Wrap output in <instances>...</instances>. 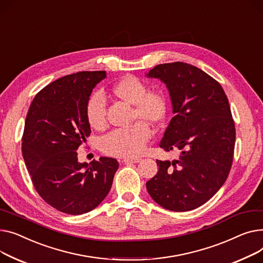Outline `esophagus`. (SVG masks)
Instances as JSON below:
<instances>
[{
	"mask_svg": "<svg viewBox=\"0 0 263 263\" xmlns=\"http://www.w3.org/2000/svg\"><path fill=\"white\" fill-rule=\"evenodd\" d=\"M140 160H141L140 158H124L122 160V162H124V163H138Z\"/></svg>",
	"mask_w": 263,
	"mask_h": 263,
	"instance_id": "esophagus-1",
	"label": "esophagus"
}]
</instances>
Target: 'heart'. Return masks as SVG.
I'll list each match as a JSON object with an SVG mask.
<instances>
[{
	"instance_id": "b5f03b06",
	"label": "heart",
	"mask_w": 263,
	"mask_h": 263,
	"mask_svg": "<svg viewBox=\"0 0 263 263\" xmlns=\"http://www.w3.org/2000/svg\"><path fill=\"white\" fill-rule=\"evenodd\" d=\"M112 93L119 100L133 105V120L138 121L128 128L112 130L101 139L100 148L106 155L132 158L144 149L152 137L146 122L159 125L167 114V100L159 90H148L147 85L135 76L122 77L112 86ZM88 124L97 130L106 127V106L100 93L92 95L86 104Z\"/></svg>"
}]
</instances>
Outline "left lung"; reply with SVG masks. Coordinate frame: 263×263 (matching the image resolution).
I'll return each mask as SVG.
<instances>
[{
    "instance_id": "obj_1",
    "label": "left lung",
    "mask_w": 263,
    "mask_h": 263,
    "mask_svg": "<svg viewBox=\"0 0 263 263\" xmlns=\"http://www.w3.org/2000/svg\"><path fill=\"white\" fill-rule=\"evenodd\" d=\"M147 76L166 85L175 114L159 146L178 154L173 161L156 160L147 192L165 209H195L220 190L233 164L236 128L228 99L210 75L181 61L158 65Z\"/></svg>"
}]
</instances>
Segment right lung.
I'll list each match as a JSON object with an SVG mask.
<instances>
[{
  "instance_id": "1",
  "label": "right lung",
  "mask_w": 263,
  "mask_h": 263,
  "mask_svg": "<svg viewBox=\"0 0 263 263\" xmlns=\"http://www.w3.org/2000/svg\"><path fill=\"white\" fill-rule=\"evenodd\" d=\"M105 71H83L45 86L25 119L22 155L33 184L45 203L67 214L93 210L110 191L119 162L101 157L89 164L77 149L90 136L86 104Z\"/></svg>"
}]
</instances>
